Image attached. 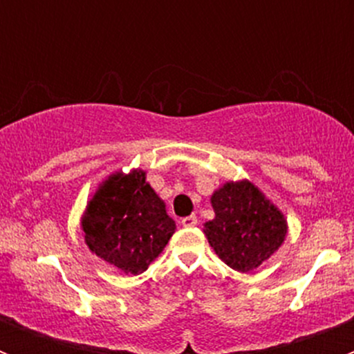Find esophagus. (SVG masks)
<instances>
[{
  "label": "esophagus",
  "mask_w": 354,
  "mask_h": 354,
  "mask_svg": "<svg viewBox=\"0 0 354 354\" xmlns=\"http://www.w3.org/2000/svg\"><path fill=\"white\" fill-rule=\"evenodd\" d=\"M180 223H183V227L192 228V227H195L196 223H198V220H196L195 214H192V216H186V218H183V220H180Z\"/></svg>",
  "instance_id": "1"
}]
</instances>
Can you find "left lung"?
Instances as JSON below:
<instances>
[{
    "instance_id": "obj_1",
    "label": "left lung",
    "mask_w": 354,
    "mask_h": 354,
    "mask_svg": "<svg viewBox=\"0 0 354 354\" xmlns=\"http://www.w3.org/2000/svg\"><path fill=\"white\" fill-rule=\"evenodd\" d=\"M214 220L204 232L216 255L232 270L248 273L286 239L287 221L250 180L227 183L211 196Z\"/></svg>"
}]
</instances>
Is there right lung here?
<instances>
[{"mask_svg":"<svg viewBox=\"0 0 354 354\" xmlns=\"http://www.w3.org/2000/svg\"><path fill=\"white\" fill-rule=\"evenodd\" d=\"M81 227L97 257L131 274L145 271L175 232V221L143 170L109 175L86 205Z\"/></svg>","mask_w":354,"mask_h":354,"instance_id":"right-lung-1","label":"right lung"}]
</instances>
